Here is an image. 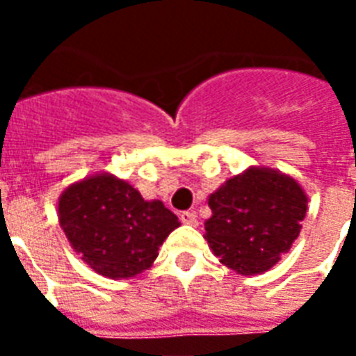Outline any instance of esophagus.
<instances>
[{"label": "esophagus", "mask_w": 356, "mask_h": 356, "mask_svg": "<svg viewBox=\"0 0 356 356\" xmlns=\"http://www.w3.org/2000/svg\"><path fill=\"white\" fill-rule=\"evenodd\" d=\"M179 220L184 225H197V216H195L194 211H184L179 214Z\"/></svg>", "instance_id": "34e87169"}]
</instances>
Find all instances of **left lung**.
<instances>
[{
  "label": "left lung",
  "mask_w": 356,
  "mask_h": 356,
  "mask_svg": "<svg viewBox=\"0 0 356 356\" xmlns=\"http://www.w3.org/2000/svg\"><path fill=\"white\" fill-rule=\"evenodd\" d=\"M205 238L220 262L242 275L275 266L299 236L307 195L293 179L251 168L209 197Z\"/></svg>",
  "instance_id": "obj_1"
}]
</instances>
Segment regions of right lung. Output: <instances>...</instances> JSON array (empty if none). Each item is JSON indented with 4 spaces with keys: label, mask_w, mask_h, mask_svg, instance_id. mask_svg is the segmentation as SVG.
<instances>
[{
    "label": "right lung",
    "mask_w": 356,
    "mask_h": 356,
    "mask_svg": "<svg viewBox=\"0 0 356 356\" xmlns=\"http://www.w3.org/2000/svg\"><path fill=\"white\" fill-rule=\"evenodd\" d=\"M58 222L81 259L111 279L147 270L168 234L181 225L162 201H144L131 184L107 173L64 190Z\"/></svg>",
    "instance_id": "1"
}]
</instances>
